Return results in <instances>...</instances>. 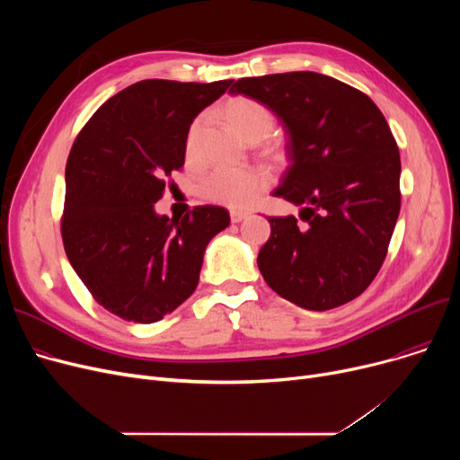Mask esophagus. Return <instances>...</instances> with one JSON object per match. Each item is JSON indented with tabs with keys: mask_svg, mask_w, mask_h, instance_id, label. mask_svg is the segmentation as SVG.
<instances>
[{
	"mask_svg": "<svg viewBox=\"0 0 460 460\" xmlns=\"http://www.w3.org/2000/svg\"><path fill=\"white\" fill-rule=\"evenodd\" d=\"M246 217H248V212H243V210H231V222H233V224L243 222V220H246Z\"/></svg>",
	"mask_w": 460,
	"mask_h": 460,
	"instance_id": "34e87169",
	"label": "esophagus"
}]
</instances>
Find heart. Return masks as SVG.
<instances>
[{"label":"heart","instance_id":"obj_1","mask_svg":"<svg viewBox=\"0 0 460 460\" xmlns=\"http://www.w3.org/2000/svg\"><path fill=\"white\" fill-rule=\"evenodd\" d=\"M229 125L250 143H261L272 136L276 128L274 113L255 99L236 96L224 106ZM205 125V117L193 120L186 136V155L193 156L196 145ZM269 179L261 169L253 167H220L201 182L203 196L217 205L229 208H248L267 190Z\"/></svg>","mask_w":460,"mask_h":460}]
</instances>
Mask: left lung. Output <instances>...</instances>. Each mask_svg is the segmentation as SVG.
Returning <instances> with one entry per match:
<instances>
[{"label":"left lung","instance_id":"1","mask_svg":"<svg viewBox=\"0 0 460 460\" xmlns=\"http://www.w3.org/2000/svg\"><path fill=\"white\" fill-rule=\"evenodd\" d=\"M267 106L287 132L288 167L272 196L300 207L269 217L259 270L272 291L326 311L359 296L378 274L401 208V156L376 104L319 72L231 82Z\"/></svg>","mask_w":460,"mask_h":460}]
</instances>
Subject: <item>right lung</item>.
<instances>
[{
  "mask_svg": "<svg viewBox=\"0 0 460 460\" xmlns=\"http://www.w3.org/2000/svg\"><path fill=\"white\" fill-rule=\"evenodd\" d=\"M231 80H143L104 102L72 145L65 169L63 244L93 298L128 323L151 324L196 291L207 244L229 212L205 205L156 214L164 177L184 165L190 125Z\"/></svg>",
  "mask_w": 460,
  "mask_h": 460,
  "instance_id": "obj_1",
  "label": "right lung"
}]
</instances>
